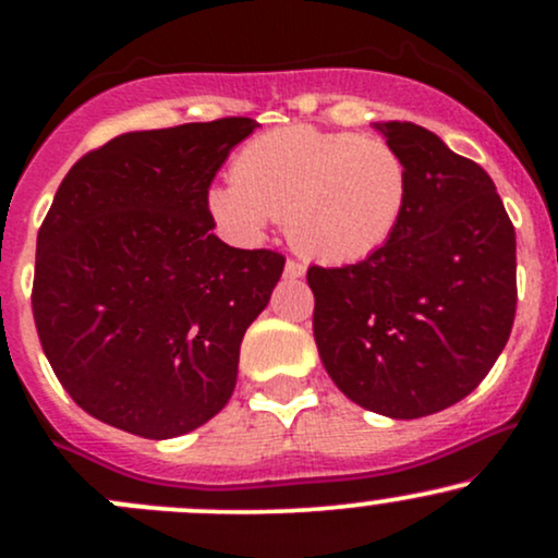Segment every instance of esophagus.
<instances>
[{"mask_svg": "<svg viewBox=\"0 0 558 558\" xmlns=\"http://www.w3.org/2000/svg\"><path fill=\"white\" fill-rule=\"evenodd\" d=\"M283 278H286V280H299V278H304V265H299V262L288 259V262H286V270H283Z\"/></svg>", "mask_w": 558, "mask_h": 558, "instance_id": "34e87169", "label": "esophagus"}]
</instances>
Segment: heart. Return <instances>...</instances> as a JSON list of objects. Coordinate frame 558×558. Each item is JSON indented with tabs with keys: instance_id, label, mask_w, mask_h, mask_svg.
<instances>
[{
	"instance_id": "1",
	"label": "heart",
	"mask_w": 558,
	"mask_h": 558,
	"mask_svg": "<svg viewBox=\"0 0 558 558\" xmlns=\"http://www.w3.org/2000/svg\"><path fill=\"white\" fill-rule=\"evenodd\" d=\"M412 194L407 159L377 136L286 125L239 151L233 181L207 191V213L239 243H259L283 217L306 257L356 265L399 230Z\"/></svg>"
}]
</instances>
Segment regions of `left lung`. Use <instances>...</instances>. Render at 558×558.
Wrapping results in <instances>:
<instances>
[{
	"label": "left lung",
	"instance_id": "obj_1",
	"mask_svg": "<svg viewBox=\"0 0 558 558\" xmlns=\"http://www.w3.org/2000/svg\"><path fill=\"white\" fill-rule=\"evenodd\" d=\"M407 159L399 230L369 259L310 267L319 360L343 396L390 420L462 401L509 341L517 239L490 175L427 128L375 123Z\"/></svg>",
	"mask_w": 558,
	"mask_h": 558
}]
</instances>
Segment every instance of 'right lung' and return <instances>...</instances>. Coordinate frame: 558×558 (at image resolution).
Returning a JSON list of instances; mask_svg holds the SVG:
<instances>
[{"mask_svg": "<svg viewBox=\"0 0 558 558\" xmlns=\"http://www.w3.org/2000/svg\"><path fill=\"white\" fill-rule=\"evenodd\" d=\"M252 118L131 131L88 151L36 241L34 319L83 412L141 438H178L233 396L243 332L286 259L213 233L207 191Z\"/></svg>", "mask_w": 558, "mask_h": 558, "instance_id": "right-lung-1", "label": "right lung"}]
</instances>
